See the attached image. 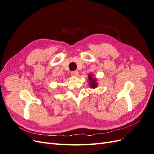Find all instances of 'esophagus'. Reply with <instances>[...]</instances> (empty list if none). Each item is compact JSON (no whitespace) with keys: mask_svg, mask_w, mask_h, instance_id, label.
Listing matches in <instances>:
<instances>
[{"mask_svg":"<svg viewBox=\"0 0 154 154\" xmlns=\"http://www.w3.org/2000/svg\"><path fill=\"white\" fill-rule=\"evenodd\" d=\"M71 75L73 76H78L79 75V72L78 71H74L71 72Z\"/></svg>","mask_w":154,"mask_h":154,"instance_id":"34e87169","label":"esophagus"}]
</instances>
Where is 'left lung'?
Wrapping results in <instances>:
<instances>
[{"mask_svg":"<svg viewBox=\"0 0 154 154\" xmlns=\"http://www.w3.org/2000/svg\"><path fill=\"white\" fill-rule=\"evenodd\" d=\"M88 80H89V83H90V86L92 88H95L97 86V83H96V80L95 78H93L91 74H89L88 75Z\"/></svg>","mask_w":154,"mask_h":154,"instance_id":"1","label":"left lung"}]
</instances>
